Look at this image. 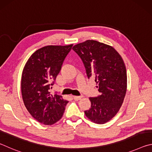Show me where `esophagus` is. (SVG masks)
I'll use <instances>...</instances> for the list:
<instances>
[{"label": "esophagus", "instance_id": "34e87169", "mask_svg": "<svg viewBox=\"0 0 152 152\" xmlns=\"http://www.w3.org/2000/svg\"><path fill=\"white\" fill-rule=\"evenodd\" d=\"M82 98V96H73V99L75 100V101H79Z\"/></svg>", "mask_w": 152, "mask_h": 152}]
</instances>
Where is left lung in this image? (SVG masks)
Returning <instances> with one entry per match:
<instances>
[{
    "mask_svg": "<svg viewBox=\"0 0 152 152\" xmlns=\"http://www.w3.org/2000/svg\"><path fill=\"white\" fill-rule=\"evenodd\" d=\"M72 50L83 61L88 78H93L101 94L90 97L91 107L86 117L94 123L104 124L119 111L127 92V72L121 56L112 46L86 40Z\"/></svg>",
    "mask_w": 152,
    "mask_h": 152,
    "instance_id": "1",
    "label": "left lung"
}]
</instances>
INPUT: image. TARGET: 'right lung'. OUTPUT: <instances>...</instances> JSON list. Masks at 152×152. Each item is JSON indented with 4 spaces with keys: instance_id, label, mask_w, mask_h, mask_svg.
<instances>
[{
    "instance_id": "obj_1",
    "label": "right lung",
    "mask_w": 152,
    "mask_h": 152,
    "mask_svg": "<svg viewBox=\"0 0 152 152\" xmlns=\"http://www.w3.org/2000/svg\"><path fill=\"white\" fill-rule=\"evenodd\" d=\"M68 45H47L35 51L25 64L21 76L24 104L35 120L51 125L63 116L68 101L50 94V89L71 50Z\"/></svg>"
}]
</instances>
